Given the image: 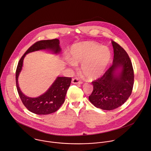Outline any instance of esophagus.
<instances>
[{
  "label": "esophagus",
  "mask_w": 151,
  "mask_h": 151,
  "mask_svg": "<svg viewBox=\"0 0 151 151\" xmlns=\"http://www.w3.org/2000/svg\"><path fill=\"white\" fill-rule=\"evenodd\" d=\"M72 83H73V84H82L83 83V81H81L78 78H77V77H75V78H73V79H72Z\"/></svg>",
  "instance_id": "obj_1"
}]
</instances>
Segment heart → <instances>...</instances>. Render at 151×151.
<instances>
[{
  "instance_id": "b5f03b06",
  "label": "heart",
  "mask_w": 151,
  "mask_h": 151,
  "mask_svg": "<svg viewBox=\"0 0 151 151\" xmlns=\"http://www.w3.org/2000/svg\"><path fill=\"white\" fill-rule=\"evenodd\" d=\"M71 61L69 64L76 66L81 64V70L88 79L100 77L105 71L111 58V52L106 46L92 42H83L74 44L70 52Z\"/></svg>"
}]
</instances>
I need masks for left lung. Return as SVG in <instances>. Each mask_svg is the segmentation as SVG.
Listing matches in <instances>:
<instances>
[{"label":"left lung","instance_id":"left-lung-1","mask_svg":"<svg viewBox=\"0 0 151 151\" xmlns=\"http://www.w3.org/2000/svg\"><path fill=\"white\" fill-rule=\"evenodd\" d=\"M113 63L100 78L93 81V90L88 99L95 106L104 110H112L122 106L132 94L134 84V71L126 50L112 40ZM119 68V73H116Z\"/></svg>","mask_w":151,"mask_h":151}]
</instances>
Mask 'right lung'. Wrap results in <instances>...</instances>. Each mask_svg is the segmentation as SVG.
<instances>
[{
  "instance_id": "1",
  "label": "right lung",
  "mask_w": 151,
  "mask_h": 151,
  "mask_svg": "<svg viewBox=\"0 0 151 151\" xmlns=\"http://www.w3.org/2000/svg\"><path fill=\"white\" fill-rule=\"evenodd\" d=\"M59 45V40L58 39L40 40L36 42L30 46L22 56L17 65L15 78L19 98L26 108L36 114H49L59 109L65 101L67 92L71 82V77H58L47 91L37 98H32L25 96L21 92L18 83V77L22 69L23 60L28 53L42 49H47L51 50L55 53H59L61 51Z\"/></svg>"
}]
</instances>
